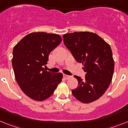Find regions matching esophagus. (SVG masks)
Instances as JSON below:
<instances>
[{
  "label": "esophagus",
  "mask_w": 128,
  "mask_h": 128,
  "mask_svg": "<svg viewBox=\"0 0 128 128\" xmlns=\"http://www.w3.org/2000/svg\"><path fill=\"white\" fill-rule=\"evenodd\" d=\"M63 76H64V78H65V79H69V78H70L71 76H69V75H63Z\"/></svg>",
  "instance_id": "34e87169"
}]
</instances>
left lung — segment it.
<instances>
[{"mask_svg":"<svg viewBox=\"0 0 128 128\" xmlns=\"http://www.w3.org/2000/svg\"><path fill=\"white\" fill-rule=\"evenodd\" d=\"M64 43L86 72L82 79L75 75L78 87L72 91L76 99L90 103L98 99L108 88L114 72L110 46L94 33L75 32L63 35Z\"/></svg>","mask_w":128,"mask_h":128,"instance_id":"1","label":"left lung"}]
</instances>
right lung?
<instances>
[{
    "instance_id": "add662e5",
    "label": "right lung",
    "mask_w": 128,
    "mask_h": 128,
    "mask_svg": "<svg viewBox=\"0 0 128 128\" xmlns=\"http://www.w3.org/2000/svg\"><path fill=\"white\" fill-rule=\"evenodd\" d=\"M57 34L34 32L24 36L13 50L12 66L18 84L32 99L42 101L55 92L62 73L47 72L44 68L51 52L60 44Z\"/></svg>"
}]
</instances>
